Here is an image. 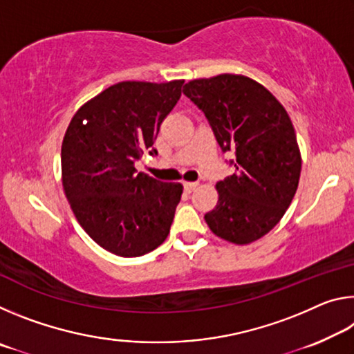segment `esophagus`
Instances as JSON below:
<instances>
[{
	"label": "esophagus",
	"instance_id": "obj_1",
	"mask_svg": "<svg viewBox=\"0 0 354 354\" xmlns=\"http://www.w3.org/2000/svg\"><path fill=\"white\" fill-rule=\"evenodd\" d=\"M184 190L187 192V194H190V192H194L196 187H198V183H184Z\"/></svg>",
	"mask_w": 354,
	"mask_h": 354
}]
</instances>
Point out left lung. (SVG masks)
Instances as JSON below:
<instances>
[{
  "mask_svg": "<svg viewBox=\"0 0 354 354\" xmlns=\"http://www.w3.org/2000/svg\"><path fill=\"white\" fill-rule=\"evenodd\" d=\"M205 112L221 151H234V173L217 183L218 201L205 215L215 236L247 245L283 218L295 195L301 156L283 104L259 82L218 75L184 86Z\"/></svg>",
  "mask_w": 354,
  "mask_h": 354,
  "instance_id": "obj_1",
  "label": "left lung"
}]
</instances>
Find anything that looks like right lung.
<instances>
[{"instance_id":"right-lung-1","label":"right lung","mask_w":354,"mask_h":354,"mask_svg":"<svg viewBox=\"0 0 354 354\" xmlns=\"http://www.w3.org/2000/svg\"><path fill=\"white\" fill-rule=\"evenodd\" d=\"M184 81L113 84L75 113L62 142V184L75 217L101 248L122 257L158 248L183 185L137 173Z\"/></svg>"}]
</instances>
